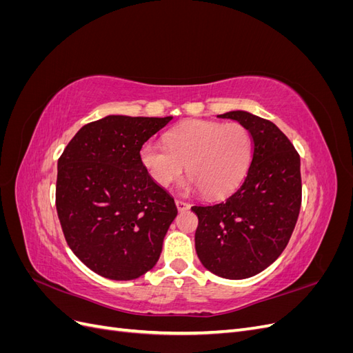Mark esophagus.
I'll return each instance as SVG.
<instances>
[{
    "label": "esophagus",
    "mask_w": 353,
    "mask_h": 353,
    "mask_svg": "<svg viewBox=\"0 0 353 353\" xmlns=\"http://www.w3.org/2000/svg\"><path fill=\"white\" fill-rule=\"evenodd\" d=\"M175 205H176V208H178L179 212H184V210H187V209L190 208L188 203L184 201V200H175Z\"/></svg>",
    "instance_id": "esophagus-1"
}]
</instances>
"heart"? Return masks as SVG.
I'll list each match as a JSON object with an SVG mask.
<instances>
[{
    "mask_svg": "<svg viewBox=\"0 0 353 353\" xmlns=\"http://www.w3.org/2000/svg\"><path fill=\"white\" fill-rule=\"evenodd\" d=\"M141 162L160 187H169L184 174L185 193L203 190L209 197L232 193L248 174L253 157V138L239 122L188 121L170 130L166 144L147 141Z\"/></svg>",
    "mask_w": 353,
    "mask_h": 353,
    "instance_id": "heart-1",
    "label": "heart"
}]
</instances>
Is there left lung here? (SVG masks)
Wrapping results in <instances>:
<instances>
[{
  "instance_id": "1",
  "label": "left lung",
  "mask_w": 353,
  "mask_h": 353,
  "mask_svg": "<svg viewBox=\"0 0 353 353\" xmlns=\"http://www.w3.org/2000/svg\"><path fill=\"white\" fill-rule=\"evenodd\" d=\"M219 117L248 128L253 157L232 194L221 203L191 208L199 218L196 252L210 272L243 280L268 268L292 237L302 205L301 157L271 121L243 110Z\"/></svg>"
}]
</instances>
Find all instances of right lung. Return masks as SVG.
<instances>
[{"mask_svg":"<svg viewBox=\"0 0 353 353\" xmlns=\"http://www.w3.org/2000/svg\"><path fill=\"white\" fill-rule=\"evenodd\" d=\"M172 116L110 114L83 125L57 163L56 208L72 252L109 280H135L159 261L174 199L141 162V147Z\"/></svg>","mask_w":353,"mask_h":353,"instance_id":"obj_1","label":"right lung"}]
</instances>
